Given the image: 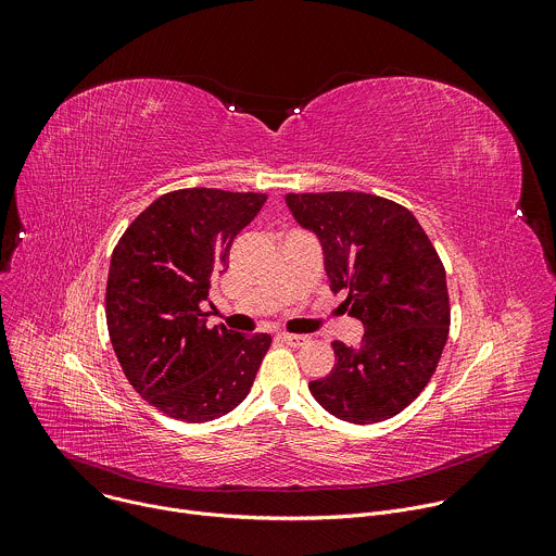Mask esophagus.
<instances>
[{"label": "esophagus", "instance_id": "1", "mask_svg": "<svg viewBox=\"0 0 556 556\" xmlns=\"http://www.w3.org/2000/svg\"><path fill=\"white\" fill-rule=\"evenodd\" d=\"M279 339L290 348H303L307 343V337H301V334H279Z\"/></svg>", "mask_w": 556, "mask_h": 556}]
</instances>
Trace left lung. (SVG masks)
I'll return each instance as SVG.
<instances>
[{
    "instance_id": "8db88e82",
    "label": "left lung",
    "mask_w": 556,
    "mask_h": 556,
    "mask_svg": "<svg viewBox=\"0 0 556 556\" xmlns=\"http://www.w3.org/2000/svg\"><path fill=\"white\" fill-rule=\"evenodd\" d=\"M294 219L321 240L332 292H348L361 345L332 343V371L307 387L326 412L382 422L409 407L442 356L451 305L446 273L425 228L399 202L361 191L288 193Z\"/></svg>"
}]
</instances>
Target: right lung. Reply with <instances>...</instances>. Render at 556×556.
I'll return each instance as SVG.
<instances>
[{
    "mask_svg": "<svg viewBox=\"0 0 556 556\" xmlns=\"http://www.w3.org/2000/svg\"><path fill=\"white\" fill-rule=\"evenodd\" d=\"M266 193L178 189L151 202L123 232L110 264L105 316L129 380L151 407L208 422L240 405L273 343L224 326L206 328L211 279Z\"/></svg>",
    "mask_w": 556,
    "mask_h": 556,
    "instance_id": "right-lung-1",
    "label": "right lung"
}]
</instances>
